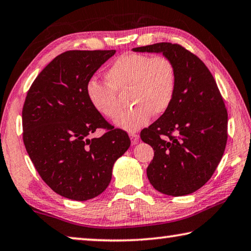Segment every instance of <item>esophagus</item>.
Listing matches in <instances>:
<instances>
[{
	"label": "esophagus",
	"mask_w": 251,
	"mask_h": 251,
	"mask_svg": "<svg viewBox=\"0 0 251 251\" xmlns=\"http://www.w3.org/2000/svg\"><path fill=\"white\" fill-rule=\"evenodd\" d=\"M129 137L131 139V144H133V145H135V144H137L138 139H139V135L137 133H135V131H130Z\"/></svg>",
	"instance_id": "obj_1"
}]
</instances>
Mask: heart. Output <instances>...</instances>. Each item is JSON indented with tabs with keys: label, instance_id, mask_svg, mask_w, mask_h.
Returning <instances> with one entry per match:
<instances>
[{
	"label": "heart",
	"instance_id": "heart-1",
	"mask_svg": "<svg viewBox=\"0 0 251 251\" xmlns=\"http://www.w3.org/2000/svg\"><path fill=\"white\" fill-rule=\"evenodd\" d=\"M105 76L107 83L96 79L87 83L88 100L101 115L115 118L122 109L118 94L128 93L127 100L134 106L115 120L118 127L128 131L145 126L152 114H164L176 94V66L164 55H122L108 67Z\"/></svg>",
	"mask_w": 251,
	"mask_h": 251
}]
</instances>
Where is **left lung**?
<instances>
[{
  "instance_id": "1",
  "label": "left lung",
  "mask_w": 251,
  "mask_h": 251,
  "mask_svg": "<svg viewBox=\"0 0 251 251\" xmlns=\"http://www.w3.org/2000/svg\"><path fill=\"white\" fill-rule=\"evenodd\" d=\"M134 52L163 53L177 71V88L166 112L141 131L154 150L147 167L152 187L169 196L196 192L210 179L227 144L228 114L214 76L179 44L156 43Z\"/></svg>"
}]
</instances>
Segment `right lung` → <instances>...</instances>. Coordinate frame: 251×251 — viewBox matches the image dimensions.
<instances>
[{
  "mask_svg": "<svg viewBox=\"0 0 251 251\" xmlns=\"http://www.w3.org/2000/svg\"><path fill=\"white\" fill-rule=\"evenodd\" d=\"M115 52L59 54L37 75L25 99V148L42 179L65 198L83 201L103 193L114 163L130 146L126 131L114 128L86 94L92 76ZM99 128L105 134L90 139Z\"/></svg>",
  "mask_w": 251,
  "mask_h": 251,
  "instance_id": "1",
  "label": "right lung"
}]
</instances>
